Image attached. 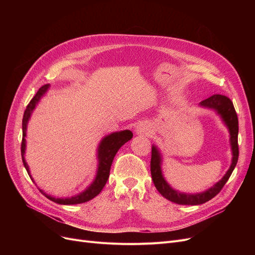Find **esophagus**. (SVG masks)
<instances>
[{
    "label": "esophagus",
    "instance_id": "1",
    "mask_svg": "<svg viewBox=\"0 0 255 255\" xmlns=\"http://www.w3.org/2000/svg\"><path fill=\"white\" fill-rule=\"evenodd\" d=\"M137 130H139V132H142V130H143V129H142V128H139V129H137Z\"/></svg>",
    "mask_w": 255,
    "mask_h": 255
}]
</instances>
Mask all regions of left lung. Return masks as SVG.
<instances>
[{
  "mask_svg": "<svg viewBox=\"0 0 255 255\" xmlns=\"http://www.w3.org/2000/svg\"><path fill=\"white\" fill-rule=\"evenodd\" d=\"M200 105L206 107V109H212L217 112L226 123V126L229 128L230 132V141L231 146H232V164L230 166V169L225 174L222 179L216 183L213 187L207 189L200 194H183L177 190H174L170 187L166 180L164 179L163 173H161V155L155 145H152V155H151V175L154 185L156 189L159 191V194L168 199L169 201L174 202L176 204L182 205H199L203 204L207 201H210L215 196H217L220 190L225 186L228 182L229 177L232 174L234 168L238 160V118L235 112L233 102L231 100L222 95H214L210 98L203 100L200 102Z\"/></svg>",
  "mask_w": 255,
  "mask_h": 255,
  "instance_id": "left-lung-1",
  "label": "left lung"
}]
</instances>
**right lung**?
Here are the masks:
<instances>
[{
    "label": "right lung",
    "mask_w": 255,
    "mask_h": 255,
    "mask_svg": "<svg viewBox=\"0 0 255 255\" xmlns=\"http://www.w3.org/2000/svg\"><path fill=\"white\" fill-rule=\"evenodd\" d=\"M49 87H50L49 84L43 85V86L37 91L35 97L30 100V102L26 106V110L24 112V115H23V120H22L21 155H22L23 165H24L26 171H27L30 179H32V181H34V180H33L32 175H30V173H29V168H28L26 161H25V158H24L26 127H27V122L29 120L30 115H32L33 111L35 110L36 104L39 102L40 98L45 94V92H47ZM132 137H133V133L128 129H126V130H121V132L112 133L103 138L101 142H100L99 148H98L99 165H98V171H97L96 179L94 182L91 183L90 186L87 189H85L83 192H81V194L76 195L74 197H71V198H55V197H52L50 195H47L41 189H39L40 192L42 195L47 197L49 200H51V201L58 203V204H64V205L80 204V203L87 202V201H89V200L94 199L96 196H98L100 194V192H101V190L105 186L107 180H109L111 167H112L116 153L118 152V150L123 144L132 139Z\"/></svg>",
    "instance_id": "add662e5"
}]
</instances>
